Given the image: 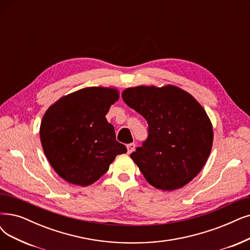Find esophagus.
Here are the masks:
<instances>
[{
    "label": "esophagus",
    "instance_id": "1",
    "mask_svg": "<svg viewBox=\"0 0 250 250\" xmlns=\"http://www.w3.org/2000/svg\"><path fill=\"white\" fill-rule=\"evenodd\" d=\"M135 149V144H129L127 145V152L128 154H131Z\"/></svg>",
    "mask_w": 250,
    "mask_h": 250
}]
</instances>
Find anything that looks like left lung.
Masks as SVG:
<instances>
[{"mask_svg": "<svg viewBox=\"0 0 250 250\" xmlns=\"http://www.w3.org/2000/svg\"><path fill=\"white\" fill-rule=\"evenodd\" d=\"M122 98L148 124L146 141L130 155L146 182L174 191L193 181L213 142L212 124L203 106L174 85L126 88Z\"/></svg>", "mask_w": 250, "mask_h": 250, "instance_id": "left-lung-1", "label": "left lung"}]
</instances>
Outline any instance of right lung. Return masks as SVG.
Returning <instances> with one entry per match:
<instances>
[{
    "instance_id": "add662e5",
    "label": "right lung",
    "mask_w": 250,
    "mask_h": 250,
    "mask_svg": "<svg viewBox=\"0 0 250 250\" xmlns=\"http://www.w3.org/2000/svg\"><path fill=\"white\" fill-rule=\"evenodd\" d=\"M118 99L117 88L86 87L48 107L40 139L50 165L65 182L90 186L108 170L117 155L127 152L105 118Z\"/></svg>"
}]
</instances>
